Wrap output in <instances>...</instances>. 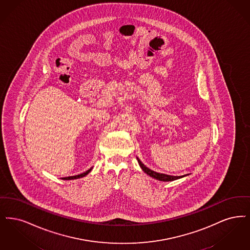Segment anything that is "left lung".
I'll list each match as a JSON object with an SVG mask.
<instances>
[{"instance_id":"8db88e82","label":"left lung","mask_w":250,"mask_h":250,"mask_svg":"<svg viewBox=\"0 0 250 250\" xmlns=\"http://www.w3.org/2000/svg\"><path fill=\"white\" fill-rule=\"evenodd\" d=\"M137 161L139 163V165L142 168V170L146 173V174H148L149 176H151L155 179H158V180H161V181H174L175 179H179L181 177H184L185 175H181V176H174V175H169V174H160V173H157V172H154L152 170H150L149 168H147L146 165H144L142 163L141 161L137 158Z\"/></svg>"}]
</instances>
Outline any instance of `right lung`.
<instances>
[{
    "instance_id": "obj_1",
    "label": "right lung",
    "mask_w": 250,
    "mask_h": 250,
    "mask_svg": "<svg viewBox=\"0 0 250 250\" xmlns=\"http://www.w3.org/2000/svg\"><path fill=\"white\" fill-rule=\"evenodd\" d=\"M91 169H92V167H91L90 169H88L87 171H86L85 173L77 174V175H73V176H68V177H62V179H63V180H71V179H76V178H80V177H83V176L87 175V174H88L90 171H91Z\"/></svg>"
}]
</instances>
